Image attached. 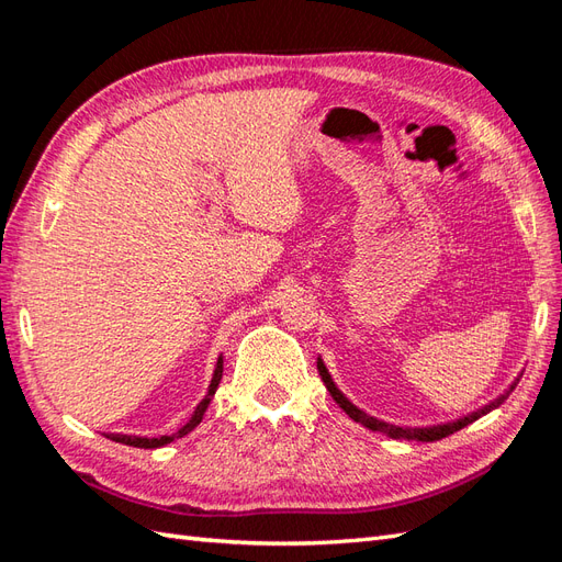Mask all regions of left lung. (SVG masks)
Segmentation results:
<instances>
[{"mask_svg": "<svg viewBox=\"0 0 562 562\" xmlns=\"http://www.w3.org/2000/svg\"><path fill=\"white\" fill-rule=\"evenodd\" d=\"M316 368H318V375H321V380H323V384H326V389L330 391V396L335 398V403L342 407V411L353 419V422H359V424H363L366 429H370V431H380V434H386L389 438H405V440H422V443H431V440H440V438H446V436H450V434H454V431H459V429H464L467 424H471V422H475L479 417H483V415H487V413H492L495 411V407H499L506 398H508V394H512V391L516 389V384H518V380H520V375L512 382V386H508L504 394H499L495 401H490L487 405H483V407H479V411H473V413H469V415H464V417H459V419H452V422H443V424H431V427H398V424H389V422H384V419H378V417H372V415H368V413H363L359 405H353L342 391L337 389V384L333 382V378H330V372H328V368H326V363H323V359L318 356L316 359Z\"/></svg>", "mask_w": 562, "mask_h": 562, "instance_id": "obj_1", "label": "left lung"}]
</instances>
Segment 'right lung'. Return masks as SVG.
I'll return each instance as SVG.
<instances>
[{
	"mask_svg": "<svg viewBox=\"0 0 562 562\" xmlns=\"http://www.w3.org/2000/svg\"><path fill=\"white\" fill-rule=\"evenodd\" d=\"M220 380H223V353L217 356V363H215V370H213V378H211L206 396H203L201 403L194 407V413H192L190 419H187V424H182V427H180L176 434H171V436H157V438L128 436V434H105V436H108L110 440H114V443H124V446H133V448H145V450L164 448V446H168V443H173L176 438H182V436H187L192 429L199 427V422L203 419V413L209 411V405H211V401H213V396H215Z\"/></svg>",
	"mask_w": 562,
	"mask_h": 562,
	"instance_id": "1",
	"label": "right lung"
}]
</instances>
